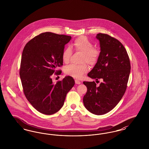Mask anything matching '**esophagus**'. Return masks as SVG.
Returning <instances> with one entry per match:
<instances>
[{"instance_id": "obj_1", "label": "esophagus", "mask_w": 149, "mask_h": 149, "mask_svg": "<svg viewBox=\"0 0 149 149\" xmlns=\"http://www.w3.org/2000/svg\"><path fill=\"white\" fill-rule=\"evenodd\" d=\"M75 84H81V82L77 79L75 80Z\"/></svg>"}]
</instances>
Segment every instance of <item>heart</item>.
Returning a JSON list of instances; mask_svg holds the SVG:
<instances>
[{"mask_svg": "<svg viewBox=\"0 0 149 149\" xmlns=\"http://www.w3.org/2000/svg\"><path fill=\"white\" fill-rule=\"evenodd\" d=\"M71 47L75 51L83 54L82 61H85L88 64L93 65L97 62L99 55V52L96 49L93 48L92 42L86 37L81 36L75 40ZM71 50L70 47L64 49L62 58L65 63H68L71 56ZM88 66L85 64L80 65H70L65 69V73L74 78L80 79L88 71Z\"/></svg>", "mask_w": 149, "mask_h": 149, "instance_id": "b5f03b06", "label": "heart"}]
</instances>
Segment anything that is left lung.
<instances>
[{"label":"left lung","instance_id":"1","mask_svg":"<svg viewBox=\"0 0 149 149\" xmlns=\"http://www.w3.org/2000/svg\"><path fill=\"white\" fill-rule=\"evenodd\" d=\"M100 52L97 63L88 74L92 79H102L99 86L94 81H84L87 92L83 98L85 108L92 113L102 115L113 109L126 90L131 65L123 45L110 36L98 33Z\"/></svg>","mask_w":149,"mask_h":149}]
</instances>
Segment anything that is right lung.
Returning <instances> with one entry per match:
<instances>
[{
	"label": "right lung",
	"mask_w": 149,
	"mask_h": 149,
	"mask_svg": "<svg viewBox=\"0 0 149 149\" xmlns=\"http://www.w3.org/2000/svg\"><path fill=\"white\" fill-rule=\"evenodd\" d=\"M71 36L45 32L36 36L24 47L19 75L26 98L37 111L50 115L63 106L67 93L75 84L66 76L54 84L51 78L63 65L62 54ZM61 73V72H60Z\"/></svg>",
	"instance_id": "1"
}]
</instances>
